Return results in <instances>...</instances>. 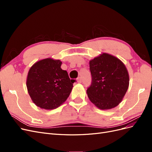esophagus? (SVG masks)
I'll list each match as a JSON object with an SVG mask.
<instances>
[{
    "instance_id": "34e87169",
    "label": "esophagus",
    "mask_w": 152,
    "mask_h": 152,
    "mask_svg": "<svg viewBox=\"0 0 152 152\" xmlns=\"http://www.w3.org/2000/svg\"><path fill=\"white\" fill-rule=\"evenodd\" d=\"M77 82H79V83H81V82H82V79H81V77H78V79H77Z\"/></svg>"
}]
</instances>
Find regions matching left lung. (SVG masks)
<instances>
[{
	"instance_id": "1",
	"label": "left lung",
	"mask_w": 152,
	"mask_h": 152,
	"mask_svg": "<svg viewBox=\"0 0 152 152\" xmlns=\"http://www.w3.org/2000/svg\"><path fill=\"white\" fill-rule=\"evenodd\" d=\"M89 70L92 82L87 94L91 102L102 110L117 107L129 84L125 65L118 58L103 53L90 61Z\"/></svg>"
}]
</instances>
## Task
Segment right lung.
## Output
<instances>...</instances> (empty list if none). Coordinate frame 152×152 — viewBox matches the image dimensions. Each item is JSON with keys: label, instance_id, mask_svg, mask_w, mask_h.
Masks as SVG:
<instances>
[{"label": "right lung", "instance_id": "1", "mask_svg": "<svg viewBox=\"0 0 152 152\" xmlns=\"http://www.w3.org/2000/svg\"><path fill=\"white\" fill-rule=\"evenodd\" d=\"M60 60L47 58L35 63L28 72L26 87L37 107L53 110L65 102L75 80L61 68Z\"/></svg>", "mask_w": 152, "mask_h": 152}]
</instances>
